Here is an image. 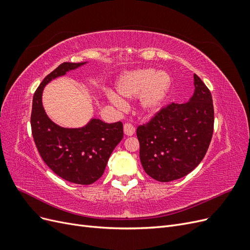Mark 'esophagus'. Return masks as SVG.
<instances>
[{
	"label": "esophagus",
	"mask_w": 250,
	"mask_h": 250,
	"mask_svg": "<svg viewBox=\"0 0 250 250\" xmlns=\"http://www.w3.org/2000/svg\"><path fill=\"white\" fill-rule=\"evenodd\" d=\"M135 132V127L131 123H125L124 125V133L128 137H131Z\"/></svg>",
	"instance_id": "34e87169"
}]
</instances>
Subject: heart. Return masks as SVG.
<instances>
[{"label": "heart", "mask_w": 250, "mask_h": 250, "mask_svg": "<svg viewBox=\"0 0 250 250\" xmlns=\"http://www.w3.org/2000/svg\"><path fill=\"white\" fill-rule=\"evenodd\" d=\"M170 86V78L165 73H156L153 69L129 72L119 80L118 93L125 98L140 96V107L144 113L154 111L163 102ZM116 106H122L123 101L115 94L108 95Z\"/></svg>", "instance_id": "obj_1"}]
</instances>
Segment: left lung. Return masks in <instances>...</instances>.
<instances>
[{"mask_svg": "<svg viewBox=\"0 0 250 250\" xmlns=\"http://www.w3.org/2000/svg\"><path fill=\"white\" fill-rule=\"evenodd\" d=\"M194 85L188 102L167 105L137 129L142 166L157 181L169 183L186 176L208 149L214 131L213 99L196 74Z\"/></svg>", "mask_w": 250, "mask_h": 250, "instance_id": "obj_1", "label": "left lung"}]
</instances>
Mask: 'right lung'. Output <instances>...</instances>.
I'll return each mask as SVG.
<instances>
[{
	"label": "right lung",
	"instance_id": "add662e5",
	"mask_svg": "<svg viewBox=\"0 0 250 250\" xmlns=\"http://www.w3.org/2000/svg\"><path fill=\"white\" fill-rule=\"evenodd\" d=\"M84 63L63 62L51 72L35 90L31 112L32 135L42 161L59 177L77 185L99 179L113 149L123 139L122 122L108 124L92 119L81 128H64L52 122L44 111L43 87Z\"/></svg>",
	"mask_w": 250,
	"mask_h": 250
}]
</instances>
